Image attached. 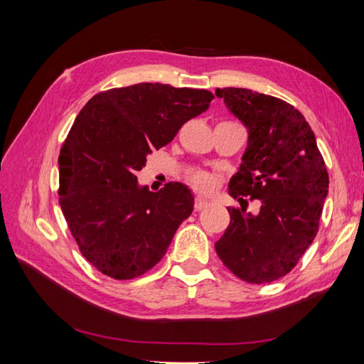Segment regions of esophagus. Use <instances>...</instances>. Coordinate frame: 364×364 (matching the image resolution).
<instances>
[{
    "label": "esophagus",
    "instance_id": "34e87169",
    "mask_svg": "<svg viewBox=\"0 0 364 364\" xmlns=\"http://www.w3.org/2000/svg\"><path fill=\"white\" fill-rule=\"evenodd\" d=\"M208 205V200H205V198H202V197H196V203H194V208H196V211H200V210H203V208H206Z\"/></svg>",
    "mask_w": 364,
    "mask_h": 364
}]
</instances>
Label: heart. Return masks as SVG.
Returning <instances> with one entry per match:
<instances>
[{
    "instance_id": "obj_1",
    "label": "heart",
    "mask_w": 364,
    "mask_h": 364,
    "mask_svg": "<svg viewBox=\"0 0 364 364\" xmlns=\"http://www.w3.org/2000/svg\"><path fill=\"white\" fill-rule=\"evenodd\" d=\"M189 183L197 191L208 192L215 186V176L208 172H192L189 175Z\"/></svg>"
}]
</instances>
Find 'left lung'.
<instances>
[{"mask_svg":"<svg viewBox=\"0 0 364 364\" xmlns=\"http://www.w3.org/2000/svg\"><path fill=\"white\" fill-rule=\"evenodd\" d=\"M228 111L249 131L228 194L241 205L258 200L257 213L228 208L230 225L215 252L249 283H270L294 269L314 241L328 194L326 162L304 115L280 98L250 89H218Z\"/></svg>","mask_w":364,"mask_h":364,"instance_id":"obj_1","label":"left lung"}]
</instances>
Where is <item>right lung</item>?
Listing matches in <instances>:
<instances>
[{"mask_svg":"<svg viewBox=\"0 0 364 364\" xmlns=\"http://www.w3.org/2000/svg\"><path fill=\"white\" fill-rule=\"evenodd\" d=\"M213 98L205 89L141 82L100 92L78 114L59 154V203L82 257L100 272L115 280L145 274L192 214L188 186L150 192L136 172Z\"/></svg>","mask_w":364,"mask_h":364,"instance_id":"1","label":"right lung"}]
</instances>
